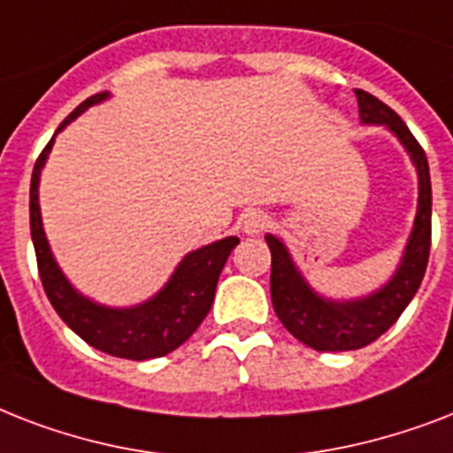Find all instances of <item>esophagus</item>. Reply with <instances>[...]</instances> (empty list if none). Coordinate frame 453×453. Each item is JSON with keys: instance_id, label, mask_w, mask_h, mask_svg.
I'll list each match as a JSON object with an SVG mask.
<instances>
[{"instance_id": "esophagus-1", "label": "esophagus", "mask_w": 453, "mask_h": 453, "mask_svg": "<svg viewBox=\"0 0 453 453\" xmlns=\"http://www.w3.org/2000/svg\"><path fill=\"white\" fill-rule=\"evenodd\" d=\"M270 226V216L261 209H251V211L244 213V219H242V227H244V233L247 234H261L263 230H268Z\"/></svg>"}]
</instances>
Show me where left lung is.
<instances>
[{
  "instance_id": "obj_1",
  "label": "left lung",
  "mask_w": 453,
  "mask_h": 453,
  "mask_svg": "<svg viewBox=\"0 0 453 453\" xmlns=\"http://www.w3.org/2000/svg\"><path fill=\"white\" fill-rule=\"evenodd\" d=\"M359 117L365 124H386L407 148L418 171V211L414 233L409 237L407 251L395 277L380 291L359 301L334 303L317 296L298 275L289 251L273 234H265L273 268H270V296L280 322L301 343L322 352L357 350L386 334L393 326L409 301L418 291L428 268L430 256V216H433V190H430L428 159L421 143L416 141L402 117L376 96L355 88Z\"/></svg>"
}]
</instances>
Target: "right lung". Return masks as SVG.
Masks as SVG:
<instances>
[{
  "instance_id": "add662e5",
  "label": "right lung",
  "mask_w": 453,
  "mask_h": 453,
  "mask_svg": "<svg viewBox=\"0 0 453 453\" xmlns=\"http://www.w3.org/2000/svg\"><path fill=\"white\" fill-rule=\"evenodd\" d=\"M105 98H108V91H101V94L80 103L65 117V122L60 124L58 131L70 124V119L81 115L88 105L105 101ZM51 145L53 138L46 143V148L35 162V169H32L30 234L35 254H37L39 280H42V287H44L53 310L77 336L84 338L88 345H94L96 350L108 352L115 357L136 359V362L169 355L195 334L206 312L211 310L220 270L226 265L230 251L240 244V240L226 237V240L213 242L209 247H202L185 256L169 284L143 305L124 310L96 305L88 298L80 296L63 277L53 261L44 227H42L37 185L46 155L51 152Z\"/></svg>"
}]
</instances>
